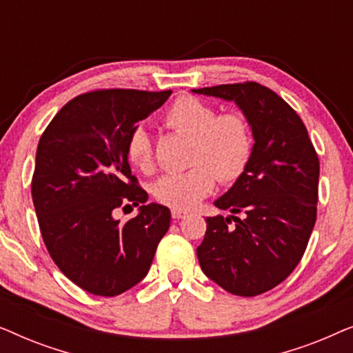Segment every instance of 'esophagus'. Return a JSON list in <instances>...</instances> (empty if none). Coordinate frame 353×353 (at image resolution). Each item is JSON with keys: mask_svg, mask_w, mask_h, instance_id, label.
<instances>
[{"mask_svg": "<svg viewBox=\"0 0 353 353\" xmlns=\"http://www.w3.org/2000/svg\"><path fill=\"white\" fill-rule=\"evenodd\" d=\"M188 214L186 212H183V210H178V209H172V216L175 220H180V219H185Z\"/></svg>", "mask_w": 353, "mask_h": 353, "instance_id": "34e87169", "label": "esophagus"}]
</instances>
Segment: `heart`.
<instances>
[{"label":"heart","mask_w":353,"mask_h":353,"mask_svg":"<svg viewBox=\"0 0 353 353\" xmlns=\"http://www.w3.org/2000/svg\"><path fill=\"white\" fill-rule=\"evenodd\" d=\"M163 120L167 127L192 137L191 165L194 167L162 176L154 188L159 202L178 210L191 209L210 194L216 178L221 183H233L245 172L254 152V138L243 115H219L204 101L181 96L167 109ZM125 152L138 170H152V139L144 128H134L128 134Z\"/></svg>","instance_id":"b5f03b06"}]
</instances>
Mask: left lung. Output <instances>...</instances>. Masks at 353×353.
I'll list each match as a JSON object with an SVG mask.
<instances>
[{"label": "left lung", "mask_w": 353, "mask_h": 353, "mask_svg": "<svg viewBox=\"0 0 353 353\" xmlns=\"http://www.w3.org/2000/svg\"><path fill=\"white\" fill-rule=\"evenodd\" d=\"M192 91L234 101L255 139L245 172L215 201L233 215L207 216L197 259L225 291L259 296L283 283L305 252L316 221L318 154L296 110L267 86L244 81Z\"/></svg>", "instance_id": "1"}]
</instances>
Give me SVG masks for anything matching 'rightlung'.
Returning a JSON list of instances; mask_svg holds the SVG:
<instances>
[{"mask_svg": "<svg viewBox=\"0 0 353 353\" xmlns=\"http://www.w3.org/2000/svg\"><path fill=\"white\" fill-rule=\"evenodd\" d=\"M167 91L96 90L70 99L43 132L32 199L48 252L83 291L119 296L146 276L170 226V210L148 204L132 175L128 134L161 108ZM141 205L125 224L114 210Z\"/></svg>", "mask_w": 353, "mask_h": 353, "instance_id": "1", "label": "right lung"}]
</instances>
